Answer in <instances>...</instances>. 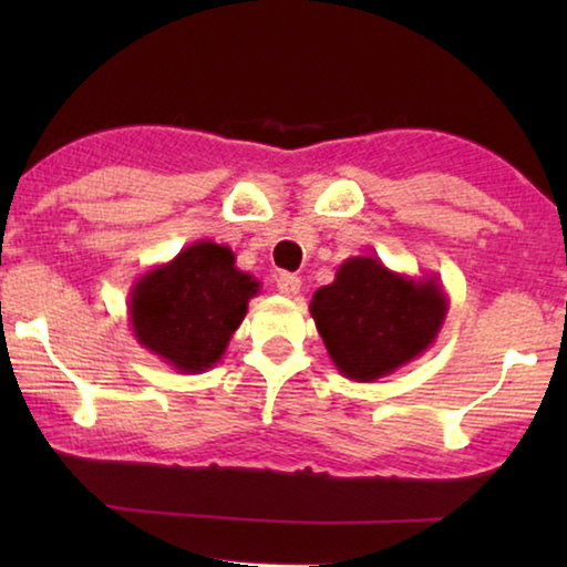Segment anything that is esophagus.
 <instances>
[{
  "label": "esophagus",
  "instance_id": "34e87169",
  "mask_svg": "<svg viewBox=\"0 0 567 567\" xmlns=\"http://www.w3.org/2000/svg\"><path fill=\"white\" fill-rule=\"evenodd\" d=\"M277 290H280L285 297H295L297 292H300V287H302V280L297 275H287V272H282V275H277Z\"/></svg>",
  "mask_w": 567,
  "mask_h": 567
}]
</instances>
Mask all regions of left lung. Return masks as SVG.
Returning a JSON list of instances; mask_svg holds the SVG:
<instances>
[{
  "mask_svg": "<svg viewBox=\"0 0 567 567\" xmlns=\"http://www.w3.org/2000/svg\"><path fill=\"white\" fill-rule=\"evenodd\" d=\"M435 282L392 275L372 257H352L310 302L315 324L344 375L370 382L427 348L445 318Z\"/></svg>",
  "mask_w": 567,
  "mask_h": 567,
  "instance_id": "obj_1",
  "label": "left lung"
}]
</instances>
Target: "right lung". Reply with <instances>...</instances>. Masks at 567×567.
<instances>
[{"label": "right lung", "instance_id": "right-lung-1", "mask_svg": "<svg viewBox=\"0 0 567 567\" xmlns=\"http://www.w3.org/2000/svg\"><path fill=\"white\" fill-rule=\"evenodd\" d=\"M257 287L227 247L197 243L134 287V334L182 372L207 370L223 358Z\"/></svg>", "mask_w": 567, "mask_h": 567}]
</instances>
